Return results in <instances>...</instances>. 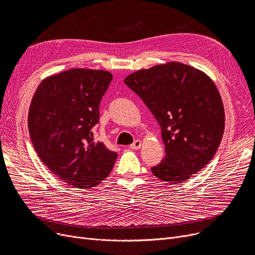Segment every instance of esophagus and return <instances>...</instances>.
Here are the masks:
<instances>
[{
  "label": "esophagus",
  "mask_w": 255,
  "mask_h": 255,
  "mask_svg": "<svg viewBox=\"0 0 255 255\" xmlns=\"http://www.w3.org/2000/svg\"><path fill=\"white\" fill-rule=\"evenodd\" d=\"M141 140H139V139H136L134 142H133L132 144H130V148L132 149V150H138V149H140V146H141Z\"/></svg>",
  "instance_id": "obj_1"
}]
</instances>
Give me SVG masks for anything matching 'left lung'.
I'll use <instances>...</instances> for the list:
<instances>
[{
	"label": "left lung",
	"mask_w": 255,
	"mask_h": 255,
	"mask_svg": "<svg viewBox=\"0 0 255 255\" xmlns=\"http://www.w3.org/2000/svg\"><path fill=\"white\" fill-rule=\"evenodd\" d=\"M124 83L142 99L161 127L165 157L154 176L182 183L216 154L224 131L219 91L204 71L168 62L129 74Z\"/></svg>",
	"instance_id": "1"
}]
</instances>
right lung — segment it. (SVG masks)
Segmentation results:
<instances>
[{
  "mask_svg": "<svg viewBox=\"0 0 255 255\" xmlns=\"http://www.w3.org/2000/svg\"><path fill=\"white\" fill-rule=\"evenodd\" d=\"M112 79L105 70L69 69L44 78L32 98L28 126L34 149L53 175L75 188L100 184L118 157L92 132Z\"/></svg>",
  "mask_w": 255,
  "mask_h": 255,
  "instance_id": "1",
  "label": "right lung"
}]
</instances>
